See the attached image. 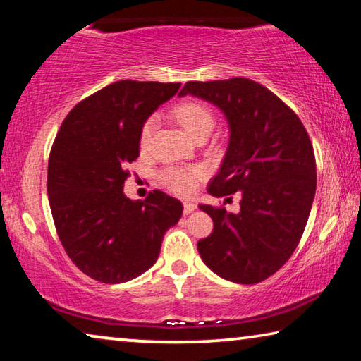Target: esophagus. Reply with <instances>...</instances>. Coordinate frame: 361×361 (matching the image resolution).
I'll use <instances>...</instances> for the list:
<instances>
[{
    "label": "esophagus",
    "instance_id": "1",
    "mask_svg": "<svg viewBox=\"0 0 361 361\" xmlns=\"http://www.w3.org/2000/svg\"><path fill=\"white\" fill-rule=\"evenodd\" d=\"M197 209V205L194 204V202H185V215H190V214H192L194 210Z\"/></svg>",
    "mask_w": 361,
    "mask_h": 361
}]
</instances>
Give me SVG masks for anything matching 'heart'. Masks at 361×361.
Returning <instances> with one entry per match:
<instances>
[{
    "label": "heart",
    "instance_id": "1",
    "mask_svg": "<svg viewBox=\"0 0 361 361\" xmlns=\"http://www.w3.org/2000/svg\"><path fill=\"white\" fill-rule=\"evenodd\" d=\"M173 116L178 120V123L191 138H196L201 133H210L212 127H214V114L205 106L204 102L199 101H181L173 107ZM157 127V118L149 117L146 118V122L142 123L140 131V146L142 149L149 147L154 131ZM202 170L194 167V169H169L165 170L160 178L165 183V186L176 194L181 196H188L194 191L197 180L201 178Z\"/></svg>",
    "mask_w": 361,
    "mask_h": 361
}]
</instances>
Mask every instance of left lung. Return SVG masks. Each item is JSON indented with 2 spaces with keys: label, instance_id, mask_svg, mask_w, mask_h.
Segmentation results:
<instances>
[{
  "label": "left lung",
  "instance_id": "obj_1",
  "mask_svg": "<svg viewBox=\"0 0 361 361\" xmlns=\"http://www.w3.org/2000/svg\"><path fill=\"white\" fill-rule=\"evenodd\" d=\"M186 94L219 107L230 130L207 192L241 194L238 214L199 205L214 220L199 255L223 279L260 283L289 260L305 230L317 191L310 138L278 96L249 78L188 82L178 96Z\"/></svg>",
  "mask_w": 361,
  "mask_h": 361
}]
</instances>
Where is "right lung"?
<instances>
[{
	"instance_id": "1",
	"label": "right lung",
	"mask_w": 361,
	"mask_h": 361,
	"mask_svg": "<svg viewBox=\"0 0 361 361\" xmlns=\"http://www.w3.org/2000/svg\"><path fill=\"white\" fill-rule=\"evenodd\" d=\"M181 83L120 80L72 109L48 162L56 231L80 271L127 283L157 262L164 236L183 215L178 199L156 190L145 202L125 196L127 164L140 156V131Z\"/></svg>"
}]
</instances>
